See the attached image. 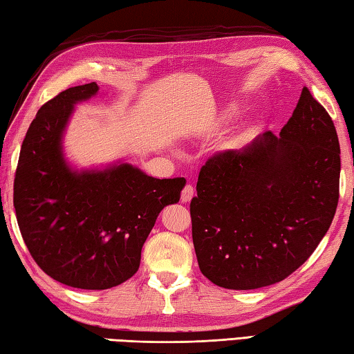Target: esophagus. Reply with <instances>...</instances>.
Masks as SVG:
<instances>
[{
    "instance_id": "1",
    "label": "esophagus",
    "mask_w": 354,
    "mask_h": 354,
    "mask_svg": "<svg viewBox=\"0 0 354 354\" xmlns=\"http://www.w3.org/2000/svg\"><path fill=\"white\" fill-rule=\"evenodd\" d=\"M194 195H195L194 185L187 184V185H185V187H184L183 194H181V201H183V203H189L192 198H194Z\"/></svg>"
}]
</instances>
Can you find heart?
I'll return each instance as SVG.
<instances>
[{
	"mask_svg": "<svg viewBox=\"0 0 354 354\" xmlns=\"http://www.w3.org/2000/svg\"><path fill=\"white\" fill-rule=\"evenodd\" d=\"M237 112H239V106H237V104H231L230 107H227V109H225L223 112L220 113V117H218L217 122H215L214 128H218L220 124H223L225 122H227V120H231L232 117L236 115ZM239 142H241V137H237L236 140H232V142H231V147H237Z\"/></svg>",
	"mask_w": 354,
	"mask_h": 354,
	"instance_id": "heart-1",
	"label": "heart"
}]
</instances>
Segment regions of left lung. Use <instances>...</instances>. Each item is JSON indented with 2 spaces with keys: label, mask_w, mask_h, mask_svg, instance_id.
<instances>
[{
  "label": "left lung",
  "mask_w": 354,
  "mask_h": 354,
  "mask_svg": "<svg viewBox=\"0 0 354 354\" xmlns=\"http://www.w3.org/2000/svg\"><path fill=\"white\" fill-rule=\"evenodd\" d=\"M339 176L334 123L304 87L279 136L267 131L201 169L190 203L201 273L234 290L289 277L331 226Z\"/></svg>",
  "instance_id": "1"
}]
</instances>
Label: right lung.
I'll return each mask as SVG.
<instances>
[{"mask_svg": "<svg viewBox=\"0 0 354 354\" xmlns=\"http://www.w3.org/2000/svg\"><path fill=\"white\" fill-rule=\"evenodd\" d=\"M98 91L97 82L70 87L40 107L14 183L17 221L34 261L48 277L86 290L111 289L139 270L156 218L185 185L124 160L84 169L70 162L64 137L75 107Z\"/></svg>", "mask_w": 354, "mask_h": 354, "instance_id": "obj_1", "label": "right lung"}]
</instances>
